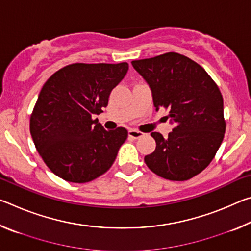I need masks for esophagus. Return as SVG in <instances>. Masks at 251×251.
<instances>
[{"mask_svg":"<svg viewBox=\"0 0 251 251\" xmlns=\"http://www.w3.org/2000/svg\"><path fill=\"white\" fill-rule=\"evenodd\" d=\"M128 136L129 137H131V138H139V137H142V136H144V134L143 133H141V131H138V130H136V129H129L128 130Z\"/></svg>","mask_w":251,"mask_h":251,"instance_id":"1","label":"esophagus"}]
</instances>
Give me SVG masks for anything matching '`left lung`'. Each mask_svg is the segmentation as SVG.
<instances>
[{
    "mask_svg": "<svg viewBox=\"0 0 251 251\" xmlns=\"http://www.w3.org/2000/svg\"><path fill=\"white\" fill-rule=\"evenodd\" d=\"M151 88L156 112L168 108L173 131L151 133L156 148L145 160L165 179L182 181L201 173L222 145L226 123L222 93L207 72L178 53L131 62Z\"/></svg>",
    "mask_w": 251,
    "mask_h": 251,
    "instance_id": "obj_1",
    "label": "left lung"
}]
</instances>
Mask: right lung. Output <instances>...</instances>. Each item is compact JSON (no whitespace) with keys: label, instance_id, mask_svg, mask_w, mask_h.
I'll list each match as a JSON object with an SVG mask.
<instances>
[{"label":"right lung","instance_id":"add662e5","mask_svg":"<svg viewBox=\"0 0 251 251\" xmlns=\"http://www.w3.org/2000/svg\"><path fill=\"white\" fill-rule=\"evenodd\" d=\"M127 71V63H76L57 71L42 87L29 130L46 166L59 178L83 184L112 167L128 131L106 130L92 117L103 113Z\"/></svg>","mask_w":251,"mask_h":251}]
</instances>
